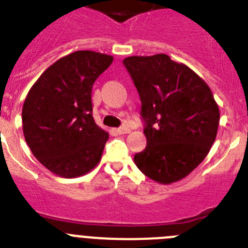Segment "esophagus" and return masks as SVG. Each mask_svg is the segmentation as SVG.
<instances>
[{
    "instance_id": "obj_1",
    "label": "esophagus",
    "mask_w": 248,
    "mask_h": 248,
    "mask_svg": "<svg viewBox=\"0 0 248 248\" xmlns=\"http://www.w3.org/2000/svg\"><path fill=\"white\" fill-rule=\"evenodd\" d=\"M115 131L118 134H128V133H130V129L126 128V126H120V128L115 129Z\"/></svg>"
}]
</instances>
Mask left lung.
<instances>
[{
    "label": "left lung",
    "instance_id": "left-lung-1",
    "mask_svg": "<svg viewBox=\"0 0 248 248\" xmlns=\"http://www.w3.org/2000/svg\"><path fill=\"white\" fill-rule=\"evenodd\" d=\"M141 100L146 148L134 156L140 171L175 183L198 168L216 139L220 110L202 78L166 54L123 61Z\"/></svg>",
    "mask_w": 248,
    "mask_h": 248
}]
</instances>
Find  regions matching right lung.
Returning a JSON list of instances; mask_svg holds the SVG:
<instances>
[{
    "label": "right lung",
    "instance_id": "obj_1",
    "mask_svg": "<svg viewBox=\"0 0 248 248\" xmlns=\"http://www.w3.org/2000/svg\"><path fill=\"white\" fill-rule=\"evenodd\" d=\"M113 57L77 50L48 67L22 108L23 134L39 163L61 177H77L100 161L109 134L95 124L92 88Z\"/></svg>",
    "mask_w": 248,
    "mask_h": 248
}]
</instances>
